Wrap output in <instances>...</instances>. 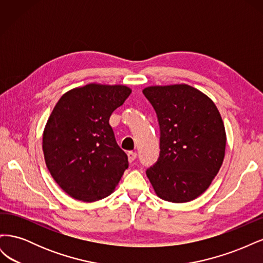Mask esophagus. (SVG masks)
I'll return each mask as SVG.
<instances>
[{"instance_id": "obj_1", "label": "esophagus", "mask_w": 263, "mask_h": 263, "mask_svg": "<svg viewBox=\"0 0 263 263\" xmlns=\"http://www.w3.org/2000/svg\"><path fill=\"white\" fill-rule=\"evenodd\" d=\"M127 157H128V161H129V162H133V161L135 160V159H136L137 154L134 153V151H128V153H127Z\"/></svg>"}]
</instances>
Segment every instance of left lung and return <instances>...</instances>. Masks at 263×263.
<instances>
[{"instance_id":"obj_1","label":"left lung","mask_w":263,"mask_h":263,"mask_svg":"<svg viewBox=\"0 0 263 263\" xmlns=\"http://www.w3.org/2000/svg\"><path fill=\"white\" fill-rule=\"evenodd\" d=\"M142 93L160 126V155L147 177L162 200L192 201L209 189L224 161L227 138L219 110L184 83L151 85Z\"/></svg>"}]
</instances>
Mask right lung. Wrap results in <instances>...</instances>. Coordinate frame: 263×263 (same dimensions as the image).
Wrapping results in <instances>:
<instances>
[{
	"instance_id": "1",
	"label": "right lung",
	"mask_w": 263,
	"mask_h": 263,
	"mask_svg": "<svg viewBox=\"0 0 263 263\" xmlns=\"http://www.w3.org/2000/svg\"><path fill=\"white\" fill-rule=\"evenodd\" d=\"M130 93L122 84L90 83L66 92L54 105L43 133L45 162L76 200L90 203L112 194L128 168L108 121Z\"/></svg>"
}]
</instances>
